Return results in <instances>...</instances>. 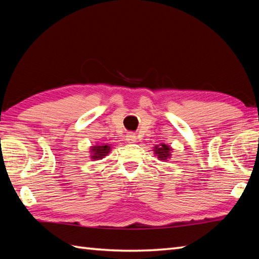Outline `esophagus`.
<instances>
[{
    "label": "esophagus",
    "mask_w": 259,
    "mask_h": 259,
    "mask_svg": "<svg viewBox=\"0 0 259 259\" xmlns=\"http://www.w3.org/2000/svg\"><path fill=\"white\" fill-rule=\"evenodd\" d=\"M125 140L128 142H136L137 141V136L133 133H130L125 136Z\"/></svg>",
    "instance_id": "34e87169"
}]
</instances>
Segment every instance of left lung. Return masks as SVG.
Returning <instances> with one entry per match:
<instances>
[{"mask_svg":"<svg viewBox=\"0 0 259 259\" xmlns=\"http://www.w3.org/2000/svg\"><path fill=\"white\" fill-rule=\"evenodd\" d=\"M153 153H155L156 157L159 159L160 161H168V159L171 158V152H172V148L166 145V144H160V145H156L153 147Z\"/></svg>","mask_w":259,"mask_h":259,"instance_id":"1","label":"left lung"}]
</instances>
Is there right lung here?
Wrapping results in <instances>:
<instances>
[{
	"label": "right lung",
	"mask_w": 259,
	"mask_h": 259,
	"mask_svg": "<svg viewBox=\"0 0 259 259\" xmlns=\"http://www.w3.org/2000/svg\"><path fill=\"white\" fill-rule=\"evenodd\" d=\"M112 149L111 145L108 144H97L96 146H91L90 147V158L91 160L96 161V160H101L106 156H108L110 151Z\"/></svg>",
	"instance_id": "add662e5"
}]
</instances>
